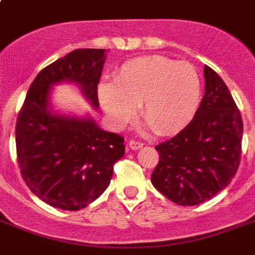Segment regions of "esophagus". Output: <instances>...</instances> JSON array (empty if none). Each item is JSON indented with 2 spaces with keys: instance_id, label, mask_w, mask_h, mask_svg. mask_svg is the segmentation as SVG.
Masks as SVG:
<instances>
[{
  "instance_id": "obj_1",
  "label": "esophagus",
  "mask_w": 255,
  "mask_h": 255,
  "mask_svg": "<svg viewBox=\"0 0 255 255\" xmlns=\"http://www.w3.org/2000/svg\"><path fill=\"white\" fill-rule=\"evenodd\" d=\"M128 145H129V148L131 149H140V148L143 147V143L141 141H137V140H129L128 141Z\"/></svg>"
}]
</instances>
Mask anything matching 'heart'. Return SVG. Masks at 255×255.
<instances>
[{"mask_svg": "<svg viewBox=\"0 0 255 255\" xmlns=\"http://www.w3.org/2000/svg\"><path fill=\"white\" fill-rule=\"evenodd\" d=\"M98 96L112 127L129 123L139 106L140 116L153 132L165 136L178 132L193 119L201 82L190 63L155 54L123 63L114 83H100Z\"/></svg>", "mask_w": 255, "mask_h": 255, "instance_id": "heart-1", "label": "heart"}]
</instances>
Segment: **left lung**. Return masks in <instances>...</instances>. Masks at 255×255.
I'll use <instances>...</instances> for the list:
<instances>
[{"instance_id":"8db88e82","label":"left lung","mask_w":255,"mask_h":255,"mask_svg":"<svg viewBox=\"0 0 255 255\" xmlns=\"http://www.w3.org/2000/svg\"><path fill=\"white\" fill-rule=\"evenodd\" d=\"M205 94L181 132L156 145L160 160L151 181L178 205L193 206L214 197L236 176L241 160L244 124L229 88L209 66Z\"/></svg>"}]
</instances>
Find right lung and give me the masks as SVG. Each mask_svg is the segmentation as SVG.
Wrapping results in <instances>:
<instances>
[{"mask_svg":"<svg viewBox=\"0 0 255 255\" xmlns=\"http://www.w3.org/2000/svg\"><path fill=\"white\" fill-rule=\"evenodd\" d=\"M104 49H77L38 74L15 124L22 178L37 197L63 210L83 209L110 185L114 164L124 156V139L103 131L92 118L51 110L53 86L74 83L94 108L106 62Z\"/></svg>","mask_w":255,"mask_h":255,"instance_id":"right-lung-1","label":"right lung"}]
</instances>
